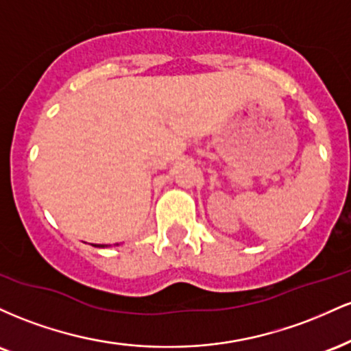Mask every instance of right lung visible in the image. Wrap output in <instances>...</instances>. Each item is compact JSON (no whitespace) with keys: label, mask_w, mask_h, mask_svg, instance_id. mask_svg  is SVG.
<instances>
[{"label":"right lung","mask_w":351,"mask_h":351,"mask_svg":"<svg viewBox=\"0 0 351 351\" xmlns=\"http://www.w3.org/2000/svg\"><path fill=\"white\" fill-rule=\"evenodd\" d=\"M92 245H95V247H107L106 244H92ZM115 245H119V244H115Z\"/></svg>","instance_id":"right-lung-1"}]
</instances>
